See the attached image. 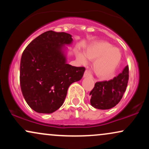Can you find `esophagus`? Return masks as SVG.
<instances>
[{
    "instance_id": "esophagus-1",
    "label": "esophagus",
    "mask_w": 149,
    "mask_h": 149,
    "mask_svg": "<svg viewBox=\"0 0 149 149\" xmlns=\"http://www.w3.org/2000/svg\"><path fill=\"white\" fill-rule=\"evenodd\" d=\"M83 76H84V78H86V77H92V74L90 71H88V70H85Z\"/></svg>"
}]
</instances>
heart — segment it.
<instances>
[{"mask_svg": "<svg viewBox=\"0 0 149 149\" xmlns=\"http://www.w3.org/2000/svg\"><path fill=\"white\" fill-rule=\"evenodd\" d=\"M87 58L95 60L93 69L95 73L101 78L111 76L116 71L121 59V53L117 47H111L107 42H95L88 47L85 52H78L77 59L81 64H87Z\"/></svg>", "mask_w": 149, "mask_h": 149, "instance_id": "1", "label": "heart"}]
</instances>
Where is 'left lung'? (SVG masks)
Masks as SVG:
<instances>
[{
	"label": "left lung",
	"instance_id": "8db88e82",
	"mask_svg": "<svg viewBox=\"0 0 149 149\" xmlns=\"http://www.w3.org/2000/svg\"><path fill=\"white\" fill-rule=\"evenodd\" d=\"M129 79V67L126 66L120 73L110 80L97 82L90 92V104L95 109H111L122 99Z\"/></svg>",
	"mask_w": 149,
	"mask_h": 149
}]
</instances>
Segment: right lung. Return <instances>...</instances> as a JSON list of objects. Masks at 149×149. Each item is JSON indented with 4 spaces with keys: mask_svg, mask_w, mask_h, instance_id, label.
<instances>
[{
    "mask_svg": "<svg viewBox=\"0 0 149 149\" xmlns=\"http://www.w3.org/2000/svg\"><path fill=\"white\" fill-rule=\"evenodd\" d=\"M71 35L48 31L27 45L20 61V86L28 105L40 113L61 107L70 85L82 78L85 69L66 63L64 45Z\"/></svg>",
    "mask_w": 149,
    "mask_h": 149,
    "instance_id": "obj_1",
    "label": "right lung"
}]
</instances>
